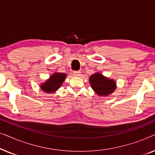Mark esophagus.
I'll list each match as a JSON object with an SVG mask.
<instances>
[{"mask_svg": "<svg viewBox=\"0 0 155 155\" xmlns=\"http://www.w3.org/2000/svg\"><path fill=\"white\" fill-rule=\"evenodd\" d=\"M80 73H80V71H74L73 72L74 76H76V77H78V76H80Z\"/></svg>", "mask_w": 155, "mask_h": 155, "instance_id": "obj_1", "label": "esophagus"}]
</instances>
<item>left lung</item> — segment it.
<instances>
[{
	"label": "left lung",
	"instance_id": "1",
	"mask_svg": "<svg viewBox=\"0 0 155 155\" xmlns=\"http://www.w3.org/2000/svg\"><path fill=\"white\" fill-rule=\"evenodd\" d=\"M91 86L99 96H107L116 89V82L113 80L104 77L100 73H95L90 78Z\"/></svg>",
	"mask_w": 155,
	"mask_h": 155
}]
</instances>
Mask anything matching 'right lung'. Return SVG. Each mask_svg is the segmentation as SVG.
<instances>
[{"label":"right lung","mask_w":155,"mask_h":155,"mask_svg":"<svg viewBox=\"0 0 155 155\" xmlns=\"http://www.w3.org/2000/svg\"><path fill=\"white\" fill-rule=\"evenodd\" d=\"M65 77H66V75L65 73H56L54 74L52 76H51L49 80L41 85L42 90L47 93L55 92L60 87V86L65 80Z\"/></svg>","instance_id":"add662e5"}]
</instances>
